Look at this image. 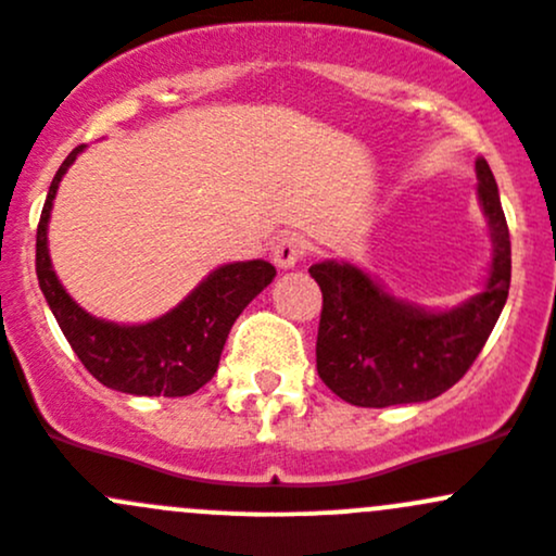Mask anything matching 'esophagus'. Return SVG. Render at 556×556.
I'll return each instance as SVG.
<instances>
[{"label": "esophagus", "mask_w": 556, "mask_h": 556, "mask_svg": "<svg viewBox=\"0 0 556 556\" xmlns=\"http://www.w3.org/2000/svg\"><path fill=\"white\" fill-rule=\"evenodd\" d=\"M305 256H307V240L296 236V232L278 238L276 245H273V262H276V267H280V270L296 267L300 262H305Z\"/></svg>", "instance_id": "obj_1"}]
</instances>
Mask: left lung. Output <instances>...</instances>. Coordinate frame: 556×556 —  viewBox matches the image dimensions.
<instances>
[{"label":"left lung","mask_w":556,"mask_h":556,"mask_svg":"<svg viewBox=\"0 0 556 556\" xmlns=\"http://www.w3.org/2000/svg\"><path fill=\"white\" fill-rule=\"evenodd\" d=\"M479 200L490 222L492 265L482 294L428 313L386 294L348 262L311 267L324 294L316 366L331 393L356 406L415 404L455 386L488 342L511 286V240L488 160H477Z\"/></svg>","instance_id":"1"}]
</instances>
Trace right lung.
Returning a JSON list of instances; mask_svg holds the SVG:
<instances>
[{
    "label": "right lung",
    "instance_id": "obj_1",
    "mask_svg": "<svg viewBox=\"0 0 556 556\" xmlns=\"http://www.w3.org/2000/svg\"><path fill=\"white\" fill-rule=\"evenodd\" d=\"M85 147L68 152L48 190L37 227V278L61 331L85 369L106 388L134 396H190L214 377L222 348L243 307L276 278L265 260L236 262L211 273L181 305L139 326L85 313L61 286L48 254V219L59 181Z\"/></svg>",
    "mask_w": 556,
    "mask_h": 556
}]
</instances>
